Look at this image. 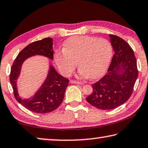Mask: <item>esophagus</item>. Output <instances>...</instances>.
<instances>
[{
	"label": "esophagus",
	"mask_w": 148,
	"mask_h": 148,
	"mask_svg": "<svg viewBox=\"0 0 148 148\" xmlns=\"http://www.w3.org/2000/svg\"><path fill=\"white\" fill-rule=\"evenodd\" d=\"M70 83L71 84H80V82H79V81H76V80H74V79H70Z\"/></svg>",
	"instance_id": "1"
}]
</instances>
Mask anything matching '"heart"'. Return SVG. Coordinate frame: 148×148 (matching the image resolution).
<instances>
[{
    "label": "heart",
    "instance_id": "heart-1",
    "mask_svg": "<svg viewBox=\"0 0 148 148\" xmlns=\"http://www.w3.org/2000/svg\"><path fill=\"white\" fill-rule=\"evenodd\" d=\"M63 46L64 49L56 51L54 59L65 76L73 72L78 61L81 76L96 78L104 73L111 58V43L103 38L75 36L67 39Z\"/></svg>",
    "mask_w": 148,
    "mask_h": 148
}]
</instances>
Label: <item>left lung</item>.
<instances>
[{"label": "left lung", "instance_id": "obj_1", "mask_svg": "<svg viewBox=\"0 0 148 148\" xmlns=\"http://www.w3.org/2000/svg\"><path fill=\"white\" fill-rule=\"evenodd\" d=\"M114 53L106 74L92 84L93 92L86 100L97 109H115L127 101L138 76L136 58L132 49L120 37L110 34ZM123 73H120L121 70Z\"/></svg>", "mask_w": 148, "mask_h": 148}]
</instances>
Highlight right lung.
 I'll list each match as a JSON object with an SVG mask.
<instances>
[{"instance_id": "right-lung-1", "label": "right lung", "mask_w": 148, "mask_h": 148, "mask_svg": "<svg viewBox=\"0 0 148 148\" xmlns=\"http://www.w3.org/2000/svg\"><path fill=\"white\" fill-rule=\"evenodd\" d=\"M53 39L47 37L28 45L18 54L11 67L10 82L12 86L16 99L30 111L37 113H47L57 109L64 99L65 90L69 86V79L58 74L51 66L49 74L34 97L23 99L18 93L16 79L19 76L21 66L27 58L33 55H41L53 59Z\"/></svg>"}]
</instances>
